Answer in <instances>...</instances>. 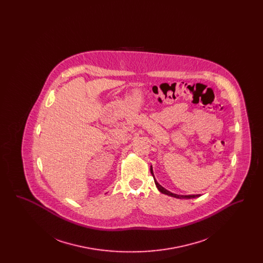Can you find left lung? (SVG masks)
<instances>
[{"label": "left lung", "mask_w": 263, "mask_h": 263, "mask_svg": "<svg viewBox=\"0 0 263 263\" xmlns=\"http://www.w3.org/2000/svg\"><path fill=\"white\" fill-rule=\"evenodd\" d=\"M151 174L152 175L154 176V174H153V168H152V166H151ZM154 180H155V183H156V185H157V187L158 189L163 193V194H166V195H168V196H172V197H175V198H179V199H190V198H196V197H199L200 196V194H196V195H178V194H175V193H173V192H171V191H168V190H166L165 188H163L156 179H155V177H154Z\"/></svg>", "instance_id": "left-lung-1"}]
</instances>
